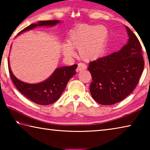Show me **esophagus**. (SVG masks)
I'll return each instance as SVG.
<instances>
[{"label": "esophagus", "mask_w": 150, "mask_h": 150, "mask_svg": "<svg viewBox=\"0 0 150 150\" xmlns=\"http://www.w3.org/2000/svg\"><path fill=\"white\" fill-rule=\"evenodd\" d=\"M86 69H87V65L83 63H78V67L77 68V69H76V71H77V72H79L81 70H85Z\"/></svg>", "instance_id": "1"}]
</instances>
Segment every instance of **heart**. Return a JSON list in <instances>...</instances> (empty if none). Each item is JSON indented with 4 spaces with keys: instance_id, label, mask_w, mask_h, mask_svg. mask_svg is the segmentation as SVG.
I'll return each instance as SVG.
<instances>
[{
    "instance_id": "b5f03b06",
    "label": "heart",
    "mask_w": 150,
    "mask_h": 150,
    "mask_svg": "<svg viewBox=\"0 0 150 150\" xmlns=\"http://www.w3.org/2000/svg\"><path fill=\"white\" fill-rule=\"evenodd\" d=\"M108 38V30L103 26L81 24L71 32L68 43L62 45L65 56L71 57L78 49L79 56L86 62L94 61L103 54Z\"/></svg>"
}]
</instances>
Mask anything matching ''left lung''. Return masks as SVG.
<instances>
[{
    "instance_id": "left-lung-1",
    "label": "left lung",
    "mask_w": 150,
    "mask_h": 150,
    "mask_svg": "<svg viewBox=\"0 0 150 150\" xmlns=\"http://www.w3.org/2000/svg\"><path fill=\"white\" fill-rule=\"evenodd\" d=\"M128 42L118 52L90 62L88 70L92 76L90 92L103 105L122 100L132 92L144 67L142 45L138 38L126 26Z\"/></svg>"
}]
</instances>
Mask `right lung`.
<instances>
[{"instance_id": "right-lung-1", "label": "right lung", "mask_w": 150, "mask_h": 150, "mask_svg": "<svg viewBox=\"0 0 150 150\" xmlns=\"http://www.w3.org/2000/svg\"><path fill=\"white\" fill-rule=\"evenodd\" d=\"M59 20H45L38 24H32L21 30L18 34L34 28L38 26H54ZM8 63V71L11 79L18 90L30 100L41 105H47L55 102L62 95L68 81L75 75L77 65L63 67L55 69L54 73L45 81L37 84H28L22 82L15 77L12 73Z\"/></svg>"}]
</instances>
